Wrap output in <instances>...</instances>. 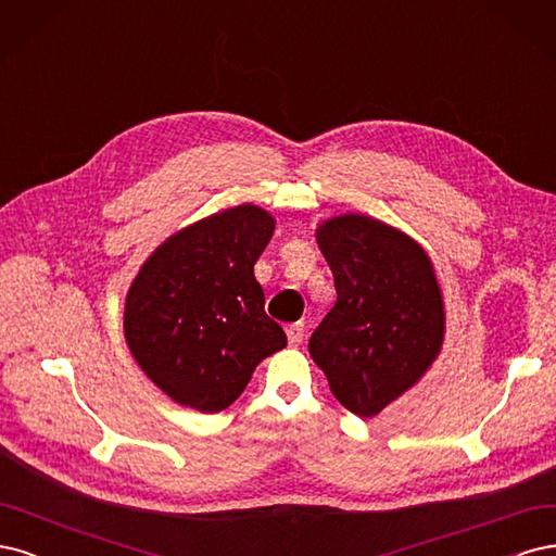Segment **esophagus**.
Listing matches in <instances>:
<instances>
[{
	"instance_id": "esophagus-1",
	"label": "esophagus",
	"mask_w": 556,
	"mask_h": 556,
	"mask_svg": "<svg viewBox=\"0 0 556 556\" xmlns=\"http://www.w3.org/2000/svg\"><path fill=\"white\" fill-rule=\"evenodd\" d=\"M286 334H289L291 346H300L302 339H304V326L302 324H291L289 328H286Z\"/></svg>"
}]
</instances>
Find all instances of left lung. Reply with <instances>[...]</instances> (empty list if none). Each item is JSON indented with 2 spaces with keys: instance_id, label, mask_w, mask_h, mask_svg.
Masks as SVG:
<instances>
[{
  "instance_id": "8db88e82",
  "label": "left lung",
  "mask_w": 556,
  "mask_h": 556,
  "mask_svg": "<svg viewBox=\"0 0 556 556\" xmlns=\"http://www.w3.org/2000/svg\"><path fill=\"white\" fill-rule=\"evenodd\" d=\"M337 302L309 339L314 363L351 414L371 418L437 361L445 312L425 249L379 219L342 214L316 228Z\"/></svg>"
}]
</instances>
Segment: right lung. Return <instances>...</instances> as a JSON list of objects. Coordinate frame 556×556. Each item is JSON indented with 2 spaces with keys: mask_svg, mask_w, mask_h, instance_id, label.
<instances>
[{
  "mask_svg": "<svg viewBox=\"0 0 556 556\" xmlns=\"http://www.w3.org/2000/svg\"><path fill=\"white\" fill-rule=\"evenodd\" d=\"M273 232L270 214L244 203L177 230L142 263L124 304V337L173 402L217 414L286 346L254 277Z\"/></svg>",
  "mask_w": 556,
  "mask_h": 556,
  "instance_id": "1",
  "label": "right lung"
}]
</instances>
